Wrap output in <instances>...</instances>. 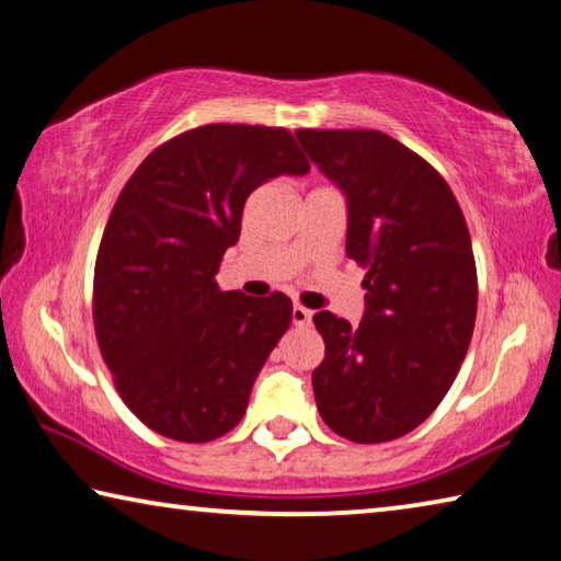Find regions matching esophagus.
Here are the masks:
<instances>
[{"instance_id": "obj_1", "label": "esophagus", "mask_w": 561, "mask_h": 561, "mask_svg": "<svg viewBox=\"0 0 561 561\" xmlns=\"http://www.w3.org/2000/svg\"><path fill=\"white\" fill-rule=\"evenodd\" d=\"M310 323H313V310H308L302 306H293V325L308 328Z\"/></svg>"}]
</instances>
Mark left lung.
Listing matches in <instances>:
<instances>
[{
  "label": "left lung",
  "instance_id": "obj_1",
  "mask_svg": "<svg viewBox=\"0 0 561 561\" xmlns=\"http://www.w3.org/2000/svg\"><path fill=\"white\" fill-rule=\"evenodd\" d=\"M296 136L345 194V253L367 271L360 325L330 310L313 316L325 341L313 370L318 412L353 443H390L433 415L470 347V231L447 181L392 136L367 128Z\"/></svg>",
  "mask_w": 561,
  "mask_h": 561
}]
</instances>
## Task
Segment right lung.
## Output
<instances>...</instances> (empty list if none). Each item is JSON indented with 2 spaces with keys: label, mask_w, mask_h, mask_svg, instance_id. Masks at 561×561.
I'll return each mask as SVG.
<instances>
[{
  "label": "right lung",
  "mask_w": 561,
  "mask_h": 561,
  "mask_svg": "<svg viewBox=\"0 0 561 561\" xmlns=\"http://www.w3.org/2000/svg\"><path fill=\"white\" fill-rule=\"evenodd\" d=\"M310 163L288 128L206 124L153 149L118 194L94 268V328L126 408L179 443H210L245 415L290 325L283 293L220 290L245 198Z\"/></svg>",
  "instance_id": "obj_1"
}]
</instances>
